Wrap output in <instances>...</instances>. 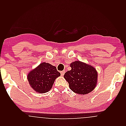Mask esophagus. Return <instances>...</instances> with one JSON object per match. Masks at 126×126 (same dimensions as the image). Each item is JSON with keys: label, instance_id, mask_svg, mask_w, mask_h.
I'll return each mask as SVG.
<instances>
[{"label": "esophagus", "instance_id": "esophagus-1", "mask_svg": "<svg viewBox=\"0 0 126 126\" xmlns=\"http://www.w3.org/2000/svg\"><path fill=\"white\" fill-rule=\"evenodd\" d=\"M64 72H65V71H61V72H60V73H61V76H63V75L64 74Z\"/></svg>", "mask_w": 126, "mask_h": 126}]
</instances>
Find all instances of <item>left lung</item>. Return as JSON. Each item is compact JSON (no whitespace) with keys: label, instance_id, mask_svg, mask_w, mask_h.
<instances>
[{"label":"left lung","instance_id":"left-lung-1","mask_svg":"<svg viewBox=\"0 0 126 126\" xmlns=\"http://www.w3.org/2000/svg\"><path fill=\"white\" fill-rule=\"evenodd\" d=\"M70 67L71 69L64 74V78L73 92L86 94L96 88L98 76L96 68L80 61L71 63Z\"/></svg>","mask_w":126,"mask_h":126}]
</instances>
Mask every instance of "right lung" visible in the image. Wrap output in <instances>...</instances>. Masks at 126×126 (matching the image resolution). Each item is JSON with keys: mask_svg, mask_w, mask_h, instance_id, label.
<instances>
[{"mask_svg": "<svg viewBox=\"0 0 126 126\" xmlns=\"http://www.w3.org/2000/svg\"><path fill=\"white\" fill-rule=\"evenodd\" d=\"M60 76L54 66L46 62L40 63L29 72L27 80L32 88L39 93H45L51 90L54 81Z\"/></svg>", "mask_w": 126, "mask_h": 126, "instance_id": "1", "label": "right lung"}]
</instances>
